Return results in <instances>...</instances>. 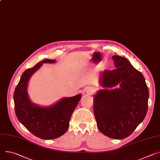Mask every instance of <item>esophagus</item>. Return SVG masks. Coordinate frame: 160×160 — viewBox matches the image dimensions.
Masks as SVG:
<instances>
[{"instance_id": "obj_1", "label": "esophagus", "mask_w": 160, "mask_h": 160, "mask_svg": "<svg viewBox=\"0 0 160 160\" xmlns=\"http://www.w3.org/2000/svg\"><path fill=\"white\" fill-rule=\"evenodd\" d=\"M94 89L91 88V87H88V88L85 89V92L89 95L92 94L94 92Z\"/></svg>"}]
</instances>
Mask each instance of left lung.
I'll return each instance as SVG.
<instances>
[{
  "label": "left lung",
  "mask_w": 160,
  "mask_h": 160,
  "mask_svg": "<svg viewBox=\"0 0 160 160\" xmlns=\"http://www.w3.org/2000/svg\"><path fill=\"white\" fill-rule=\"evenodd\" d=\"M112 57L116 69L101 72L99 84L105 89L94 95V113L101 133L121 140L132 134L144 119L149 94L140 71L126 58Z\"/></svg>",
  "instance_id": "obj_1"
}]
</instances>
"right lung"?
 I'll list each match as a JSON object with an SVG mask.
<instances>
[{
  "instance_id": "1",
  "label": "right lung",
  "mask_w": 160,
  "mask_h": 160,
  "mask_svg": "<svg viewBox=\"0 0 160 160\" xmlns=\"http://www.w3.org/2000/svg\"><path fill=\"white\" fill-rule=\"evenodd\" d=\"M55 62V60L46 59L25 70L13 96L14 110L18 121L34 135L45 140L58 138L66 132L72 113L82 98L81 94L62 98L49 107H41L32 102L27 92L28 81L42 64Z\"/></svg>"
}]
</instances>
